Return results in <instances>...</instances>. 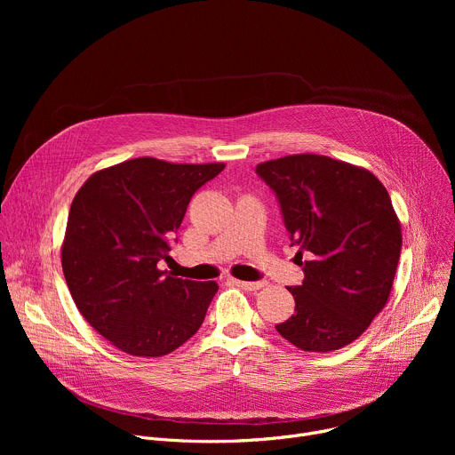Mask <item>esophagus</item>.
Instances as JSON below:
<instances>
[{"instance_id":"1","label":"esophagus","mask_w":455,"mask_h":455,"mask_svg":"<svg viewBox=\"0 0 455 455\" xmlns=\"http://www.w3.org/2000/svg\"><path fill=\"white\" fill-rule=\"evenodd\" d=\"M230 283H232V284H235V286H239V288H243V290H246V291H257V290H261L263 286H267V283H265V281L250 283V281H237V279H230Z\"/></svg>"}]
</instances>
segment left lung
<instances>
[{
    "label": "left lung",
    "mask_w": 455,
    "mask_h": 455,
    "mask_svg": "<svg viewBox=\"0 0 455 455\" xmlns=\"http://www.w3.org/2000/svg\"><path fill=\"white\" fill-rule=\"evenodd\" d=\"M255 172L275 194L304 272L288 288L295 313L275 330L311 353L351 344L383 309L400 261L402 228L387 188L372 172L320 155L270 160Z\"/></svg>",
    "instance_id": "obj_1"
}]
</instances>
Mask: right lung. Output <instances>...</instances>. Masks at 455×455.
<instances>
[{
  "mask_svg": "<svg viewBox=\"0 0 455 455\" xmlns=\"http://www.w3.org/2000/svg\"><path fill=\"white\" fill-rule=\"evenodd\" d=\"M223 169L135 158L95 172L76 194L64 279L92 328L120 351L164 356L204 323L218 284L178 279L158 263L194 192Z\"/></svg>",
  "mask_w": 455,
  "mask_h": 455,
  "instance_id": "right-lung-1",
  "label": "right lung"
}]
</instances>
